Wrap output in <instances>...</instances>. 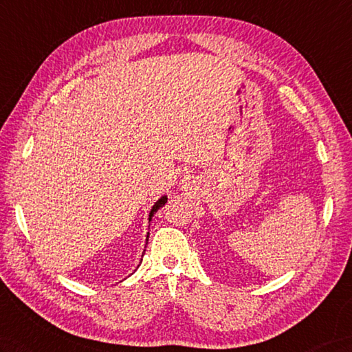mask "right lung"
Here are the masks:
<instances>
[{"label": "right lung", "mask_w": 352, "mask_h": 352, "mask_svg": "<svg viewBox=\"0 0 352 352\" xmlns=\"http://www.w3.org/2000/svg\"><path fill=\"white\" fill-rule=\"evenodd\" d=\"M166 201H168V198L166 196H163V198H160L156 204H154L153 206V208H151V211H150V220H151V217L154 216V213H156V211L160 208V207H163L166 204ZM146 241H148V239H146Z\"/></svg>", "instance_id": "obj_1"}]
</instances>
